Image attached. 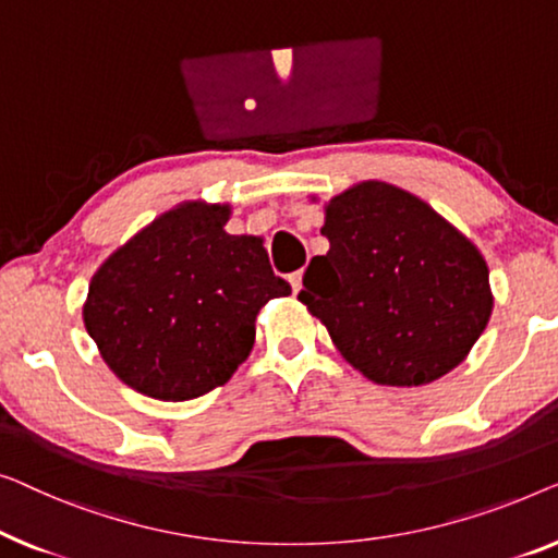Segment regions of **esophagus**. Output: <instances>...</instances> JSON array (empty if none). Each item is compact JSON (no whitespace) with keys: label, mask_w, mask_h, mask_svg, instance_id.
Here are the masks:
<instances>
[{"label":"esophagus","mask_w":558,"mask_h":558,"mask_svg":"<svg viewBox=\"0 0 558 558\" xmlns=\"http://www.w3.org/2000/svg\"><path fill=\"white\" fill-rule=\"evenodd\" d=\"M290 288H293V293H298V290L303 288V270H298L290 276Z\"/></svg>","instance_id":"obj_1"}]
</instances>
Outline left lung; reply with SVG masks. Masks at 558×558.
<instances>
[{"instance_id":"obj_1","label":"left lung","mask_w":558,"mask_h":558,"mask_svg":"<svg viewBox=\"0 0 558 558\" xmlns=\"http://www.w3.org/2000/svg\"><path fill=\"white\" fill-rule=\"evenodd\" d=\"M298 293L351 366L422 387L462 364L488 326V263L442 215L395 184L359 182L326 204Z\"/></svg>"}]
</instances>
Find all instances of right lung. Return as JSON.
I'll list each match as a JSON object with an SVG mask.
<instances>
[{"mask_svg": "<svg viewBox=\"0 0 558 558\" xmlns=\"http://www.w3.org/2000/svg\"><path fill=\"white\" fill-rule=\"evenodd\" d=\"M230 215V204H177L90 280L85 331L141 395L186 402L222 387L253 351L263 305L290 293L263 238L225 232Z\"/></svg>", "mask_w": 558, "mask_h": 558, "instance_id": "obj_1", "label": "right lung"}]
</instances>
